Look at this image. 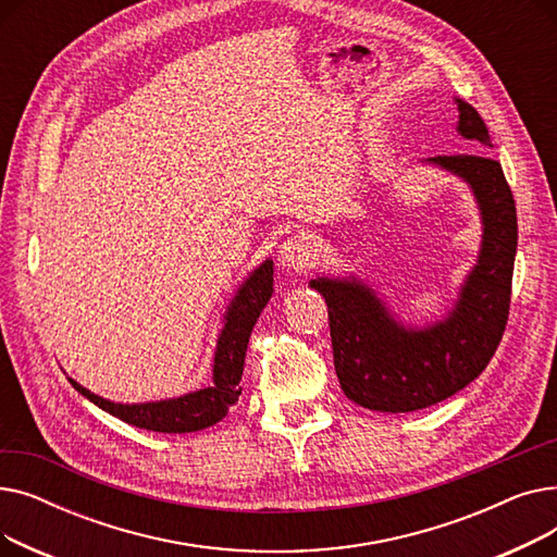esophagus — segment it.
I'll return each mask as SVG.
<instances>
[{
	"label": "esophagus",
	"mask_w": 557,
	"mask_h": 557,
	"mask_svg": "<svg viewBox=\"0 0 557 557\" xmlns=\"http://www.w3.org/2000/svg\"><path fill=\"white\" fill-rule=\"evenodd\" d=\"M315 259V242L309 234H294L280 246V263L286 269H309Z\"/></svg>",
	"instance_id": "1"
}]
</instances>
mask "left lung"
<instances>
[{
	"label": "left lung",
	"instance_id": "8db88e82",
	"mask_svg": "<svg viewBox=\"0 0 557 557\" xmlns=\"http://www.w3.org/2000/svg\"><path fill=\"white\" fill-rule=\"evenodd\" d=\"M456 103V131L492 146L481 114L462 99ZM426 162L470 185L483 223L476 267L465 277L454 309L426 327H406L357 277L309 282L327 302L341 388L370 411H420L456 395L485 370L508 323L517 210L502 164L483 156H437Z\"/></svg>",
	"mask_w": 557,
	"mask_h": 557
}]
</instances>
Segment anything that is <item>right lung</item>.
Returning a JSON list of instances; mask_svg holds the SVG:
<instances>
[{"instance_id":"obj_1","label":"right lung","mask_w":557,"mask_h":557,"mask_svg":"<svg viewBox=\"0 0 557 557\" xmlns=\"http://www.w3.org/2000/svg\"><path fill=\"white\" fill-rule=\"evenodd\" d=\"M273 296V261L267 259L246 277L237 296L232 298L225 315L223 330L216 341L212 384L183 397L144 401V404H116L103 399L70 379V384L83 395L103 408L106 413L120 418L137 429L158 433H191L208 429L223 420L230 406L239 399L242 374L250 332L259 313Z\"/></svg>"}]
</instances>
